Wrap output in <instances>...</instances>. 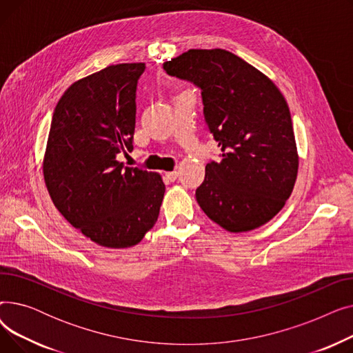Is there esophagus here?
I'll return each mask as SVG.
<instances>
[{"label": "esophagus", "instance_id": "esophagus-1", "mask_svg": "<svg viewBox=\"0 0 353 353\" xmlns=\"http://www.w3.org/2000/svg\"><path fill=\"white\" fill-rule=\"evenodd\" d=\"M177 176H179V173L174 170V172H169V173H165V177L169 179L170 181H174L176 179H177Z\"/></svg>", "mask_w": 353, "mask_h": 353}]
</instances>
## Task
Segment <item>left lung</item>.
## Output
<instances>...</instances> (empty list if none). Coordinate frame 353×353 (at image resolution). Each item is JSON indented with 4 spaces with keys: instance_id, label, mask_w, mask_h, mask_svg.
<instances>
[{
    "instance_id": "1",
    "label": "left lung",
    "mask_w": 353,
    "mask_h": 353,
    "mask_svg": "<svg viewBox=\"0 0 353 353\" xmlns=\"http://www.w3.org/2000/svg\"><path fill=\"white\" fill-rule=\"evenodd\" d=\"M163 68L201 91L203 116L221 150L206 164L196 190L201 210L239 233L268 223L282 210L298 176L290 111L263 72L221 50H189Z\"/></svg>"
}]
</instances>
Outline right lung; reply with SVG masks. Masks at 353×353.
I'll return each instance as SVG.
<instances>
[{
	"label": "right lung",
	"mask_w": 353,
	"mask_h": 353,
	"mask_svg": "<svg viewBox=\"0 0 353 353\" xmlns=\"http://www.w3.org/2000/svg\"><path fill=\"white\" fill-rule=\"evenodd\" d=\"M144 63L108 65L71 84L52 113L43 163L54 206L104 248L137 245L157 221L161 176L124 167L133 150L136 91Z\"/></svg>",
	"instance_id": "right-lung-1"
}]
</instances>
